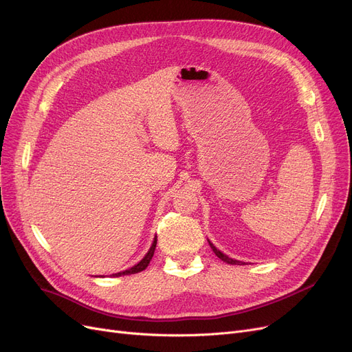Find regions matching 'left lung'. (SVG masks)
<instances>
[{
    "mask_svg": "<svg viewBox=\"0 0 352 352\" xmlns=\"http://www.w3.org/2000/svg\"><path fill=\"white\" fill-rule=\"evenodd\" d=\"M209 245H210V248H212V250L214 252V255L219 258V259H222L223 262H226V263H230V265H243V262H239V261H235V259H232V258H229L228 255H225V254H222L219 249H216L214 248V245L209 241Z\"/></svg>",
    "mask_w": 352,
    "mask_h": 352,
    "instance_id": "obj_1",
    "label": "left lung"
}]
</instances>
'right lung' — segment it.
<instances>
[{
    "label": "right lung",
    "mask_w": 352,
    "mask_h": 352,
    "mask_svg": "<svg viewBox=\"0 0 352 352\" xmlns=\"http://www.w3.org/2000/svg\"><path fill=\"white\" fill-rule=\"evenodd\" d=\"M156 243H157V238H155V241H153V243H152V246H150V249H148V252L146 254V256L138 263V265H135V266H131L130 270H126V271H123V272H119V274H114V276H122V275H131V274H138V272H142V271H144L146 267L148 266V263H150V261H152V258H153V254H155V249H156Z\"/></svg>",
    "instance_id": "right-lung-1"
}]
</instances>
